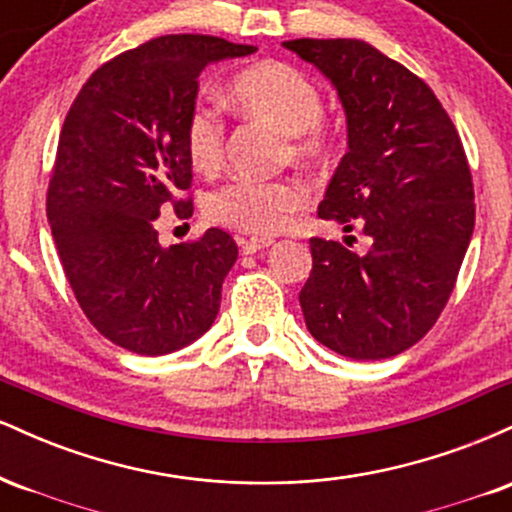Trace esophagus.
<instances>
[{"label":"esophagus","mask_w":512,"mask_h":512,"mask_svg":"<svg viewBox=\"0 0 512 512\" xmlns=\"http://www.w3.org/2000/svg\"><path fill=\"white\" fill-rule=\"evenodd\" d=\"M238 245L243 250V255H255V252L269 248L272 238H238Z\"/></svg>","instance_id":"esophagus-1"}]
</instances>
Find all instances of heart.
<instances>
[{"label": "heart", "mask_w": 512, "mask_h": 512, "mask_svg": "<svg viewBox=\"0 0 512 512\" xmlns=\"http://www.w3.org/2000/svg\"><path fill=\"white\" fill-rule=\"evenodd\" d=\"M238 113L267 122L286 134L296 163L317 168L330 161L337 144L332 122L322 115V93L308 74L286 62L264 60L238 72L228 84ZM182 146L190 166L202 175L219 173L226 158V122L209 103L197 101L182 122ZM308 202L296 180H231L204 199L209 221L250 236H274L289 226Z\"/></svg>", "instance_id": "1"}]
</instances>
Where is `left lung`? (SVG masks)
Here are the masks:
<instances>
[{"label": "left lung", "instance_id": "left-lung-1", "mask_svg": "<svg viewBox=\"0 0 512 512\" xmlns=\"http://www.w3.org/2000/svg\"><path fill=\"white\" fill-rule=\"evenodd\" d=\"M284 48L332 79L349 125V151L317 214L370 238L366 255L310 238L305 325L354 361L397 356L436 325L472 238L462 139L426 81L373 45L298 38Z\"/></svg>", "mask_w": 512, "mask_h": 512}]
</instances>
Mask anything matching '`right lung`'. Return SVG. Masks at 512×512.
<instances>
[{
	"label": "right lung",
	"instance_id": "obj_1",
	"mask_svg": "<svg viewBox=\"0 0 512 512\" xmlns=\"http://www.w3.org/2000/svg\"><path fill=\"white\" fill-rule=\"evenodd\" d=\"M257 48L216 35H161L96 69L74 98L48 185V219L76 303L105 339L142 356L209 330L236 240L209 228L161 248L156 219H190L182 122L209 62Z\"/></svg>",
	"mask_w": 512,
	"mask_h": 512
}]
</instances>
